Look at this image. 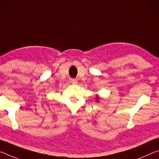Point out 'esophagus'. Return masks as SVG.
<instances>
[{
    "label": "esophagus",
    "instance_id": "obj_1",
    "mask_svg": "<svg viewBox=\"0 0 159 159\" xmlns=\"http://www.w3.org/2000/svg\"><path fill=\"white\" fill-rule=\"evenodd\" d=\"M71 82L72 84L76 85L77 83H78V80L76 79H71Z\"/></svg>",
    "mask_w": 159,
    "mask_h": 159
}]
</instances>
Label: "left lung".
I'll return each mask as SVG.
<instances>
[{"label":"left lung","mask_w":159,"mask_h":159,"mask_svg":"<svg viewBox=\"0 0 159 159\" xmlns=\"http://www.w3.org/2000/svg\"><path fill=\"white\" fill-rule=\"evenodd\" d=\"M96 99H98H98H99V98H98V97H97V98H96Z\"/></svg>","instance_id":"1"}]
</instances>
